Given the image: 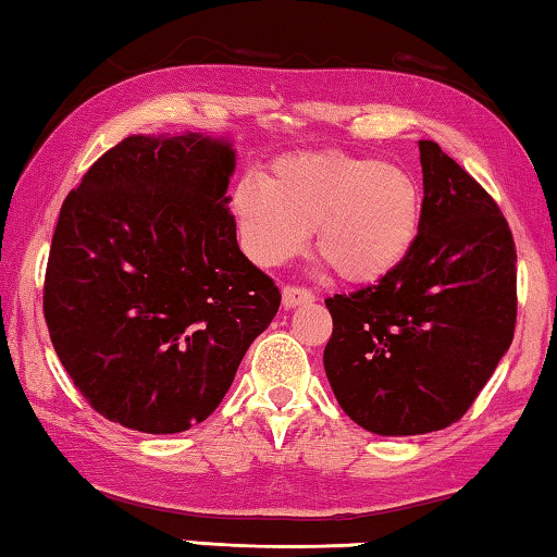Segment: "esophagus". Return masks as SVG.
<instances>
[{
	"mask_svg": "<svg viewBox=\"0 0 557 557\" xmlns=\"http://www.w3.org/2000/svg\"><path fill=\"white\" fill-rule=\"evenodd\" d=\"M317 301V296L309 288L304 286H284V306L286 309H294V306H306Z\"/></svg>",
	"mask_w": 557,
	"mask_h": 557,
	"instance_id": "obj_1",
	"label": "esophagus"
}]
</instances>
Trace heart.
Instances as JSON below:
<instances>
[{
  "label": "heart",
  "mask_w": 557,
  "mask_h": 557,
  "mask_svg": "<svg viewBox=\"0 0 557 557\" xmlns=\"http://www.w3.org/2000/svg\"><path fill=\"white\" fill-rule=\"evenodd\" d=\"M231 211L256 263L294 259L313 228L319 259L338 278L376 284L414 251L422 188L407 168L376 158L294 152L273 160L263 181H240Z\"/></svg>",
  "instance_id": "b5f03b06"
}]
</instances>
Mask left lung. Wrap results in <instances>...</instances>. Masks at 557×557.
<instances>
[{
  "instance_id": "8db88e82",
  "label": "left lung",
  "mask_w": 557,
  "mask_h": 557,
  "mask_svg": "<svg viewBox=\"0 0 557 557\" xmlns=\"http://www.w3.org/2000/svg\"><path fill=\"white\" fill-rule=\"evenodd\" d=\"M422 231L389 276L326 298L324 369L354 422L384 437L455 424L510 349L518 253L493 196L419 140Z\"/></svg>"
}]
</instances>
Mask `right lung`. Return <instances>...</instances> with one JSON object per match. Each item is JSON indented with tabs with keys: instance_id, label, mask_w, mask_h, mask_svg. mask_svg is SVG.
<instances>
[{
	"instance_id": "obj_1",
	"label": "right lung",
	"mask_w": 557,
	"mask_h": 557,
	"mask_svg": "<svg viewBox=\"0 0 557 557\" xmlns=\"http://www.w3.org/2000/svg\"><path fill=\"white\" fill-rule=\"evenodd\" d=\"M236 152L211 135H131L64 198L45 273L54 351L95 412L185 432L221 405L281 292L240 253Z\"/></svg>"
}]
</instances>
